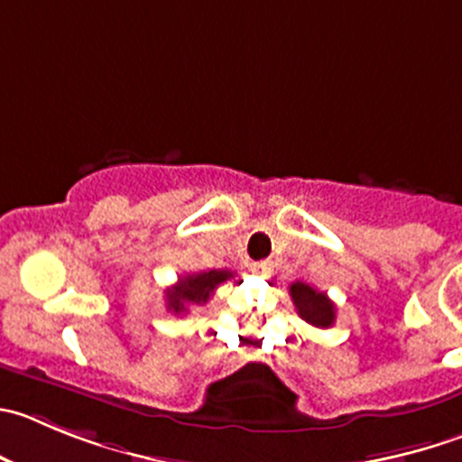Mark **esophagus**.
I'll return each mask as SVG.
<instances>
[{
    "label": "esophagus",
    "instance_id": "obj_1",
    "mask_svg": "<svg viewBox=\"0 0 462 462\" xmlns=\"http://www.w3.org/2000/svg\"><path fill=\"white\" fill-rule=\"evenodd\" d=\"M252 270L254 274L258 276H270L272 270H274V265H272V261H261V263H254Z\"/></svg>",
    "mask_w": 462,
    "mask_h": 462
}]
</instances>
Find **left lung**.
<instances>
[{
  "mask_svg": "<svg viewBox=\"0 0 462 462\" xmlns=\"http://www.w3.org/2000/svg\"><path fill=\"white\" fill-rule=\"evenodd\" d=\"M290 297H292V304L301 319H306V322L318 328L333 327V322H336V306H333V301L328 300L327 294L310 288L309 283L297 281V283L290 285Z\"/></svg>",
  "mask_w": 462,
  "mask_h": 462,
  "instance_id": "left-lung-1",
  "label": "left lung"
}]
</instances>
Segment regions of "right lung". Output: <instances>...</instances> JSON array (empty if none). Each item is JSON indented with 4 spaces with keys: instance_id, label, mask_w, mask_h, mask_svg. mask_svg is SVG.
<instances>
[{
    "instance_id": "1",
    "label": "right lung",
    "mask_w": 462,
    "mask_h": 462,
    "mask_svg": "<svg viewBox=\"0 0 462 462\" xmlns=\"http://www.w3.org/2000/svg\"><path fill=\"white\" fill-rule=\"evenodd\" d=\"M236 272L231 270H208L199 274L181 276L172 288L165 290V304L174 315H183L190 306H204L213 297L215 288L224 281L234 279ZM240 283V281H238Z\"/></svg>"
}]
</instances>
